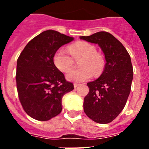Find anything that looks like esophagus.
<instances>
[{
    "label": "esophagus",
    "mask_w": 149,
    "mask_h": 149,
    "mask_svg": "<svg viewBox=\"0 0 149 149\" xmlns=\"http://www.w3.org/2000/svg\"><path fill=\"white\" fill-rule=\"evenodd\" d=\"M78 86H79L78 84H74V88H77Z\"/></svg>",
    "instance_id": "esophagus-1"
}]
</instances>
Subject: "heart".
<instances>
[{"label":"heart","mask_w":149,"mask_h":149,"mask_svg":"<svg viewBox=\"0 0 149 149\" xmlns=\"http://www.w3.org/2000/svg\"><path fill=\"white\" fill-rule=\"evenodd\" d=\"M74 60H79V65L81 68L72 70L66 75L67 80L74 82H84L95 76L100 75L104 68V57L97 53L95 47L86 42H77L68 47ZM54 63L59 70L67 72L72 69L74 60L65 50L59 49L54 56Z\"/></svg>","instance_id":"b5f03b06"}]
</instances>
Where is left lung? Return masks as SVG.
<instances>
[{"instance_id": "left-lung-1", "label": "left lung", "mask_w": 149, "mask_h": 149, "mask_svg": "<svg viewBox=\"0 0 149 149\" xmlns=\"http://www.w3.org/2000/svg\"><path fill=\"white\" fill-rule=\"evenodd\" d=\"M80 39L98 45L106 61L100 77L87 84L89 92L84 98V110L97 123H110L123 110L131 92L134 74L131 56L123 45L107 32Z\"/></svg>"}]
</instances>
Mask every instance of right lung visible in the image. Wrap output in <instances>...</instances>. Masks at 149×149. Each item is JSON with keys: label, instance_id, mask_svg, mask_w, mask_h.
<instances>
[{"label": "right lung", "instance_id": "obj_1", "mask_svg": "<svg viewBox=\"0 0 149 149\" xmlns=\"http://www.w3.org/2000/svg\"><path fill=\"white\" fill-rule=\"evenodd\" d=\"M73 39L56 30H45L27 43L17 60L18 97L34 119L48 121L60 114L63 96L74 89L54 63L56 51Z\"/></svg>", "mask_w": 149, "mask_h": 149}]
</instances>
